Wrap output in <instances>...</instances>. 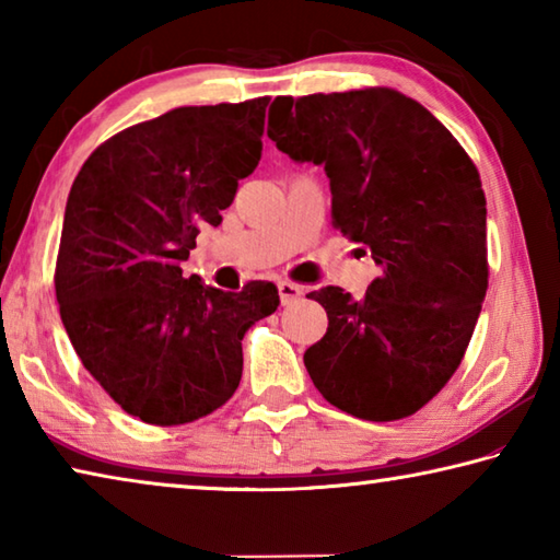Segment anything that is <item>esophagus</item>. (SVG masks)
<instances>
[{
	"label": "esophagus",
	"mask_w": 560,
	"mask_h": 560,
	"mask_svg": "<svg viewBox=\"0 0 560 560\" xmlns=\"http://www.w3.org/2000/svg\"><path fill=\"white\" fill-rule=\"evenodd\" d=\"M303 296V287L293 281H279V299H281V306H291V303H296Z\"/></svg>",
	"instance_id": "1"
}]
</instances>
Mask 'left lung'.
<instances>
[{"label":"left lung","instance_id":"left-lung-1","mask_svg":"<svg viewBox=\"0 0 560 560\" xmlns=\"http://www.w3.org/2000/svg\"><path fill=\"white\" fill-rule=\"evenodd\" d=\"M267 132L281 153L324 165L334 226L381 267L363 299L308 293L328 314L303 353L311 381L360 420L415 415L459 368L487 296L477 165L428 108L385 86L279 96Z\"/></svg>","mask_w":560,"mask_h":560}]
</instances>
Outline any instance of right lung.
<instances>
[{
    "label": "right lung",
    "mask_w": 560,
    "mask_h": 560,
    "mask_svg": "<svg viewBox=\"0 0 560 560\" xmlns=\"http://www.w3.org/2000/svg\"><path fill=\"white\" fill-rule=\"evenodd\" d=\"M267 106L167 110L101 143L71 185L54 271L63 328L103 390L148 424L230 400L244 334L279 306L271 281L232 293L179 269L259 165Z\"/></svg>",
    "instance_id": "right-lung-1"
}]
</instances>
